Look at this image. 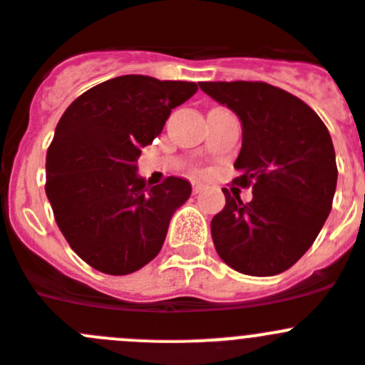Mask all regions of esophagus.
<instances>
[{
    "label": "esophagus",
    "instance_id": "34e87169",
    "mask_svg": "<svg viewBox=\"0 0 365 365\" xmlns=\"http://www.w3.org/2000/svg\"><path fill=\"white\" fill-rule=\"evenodd\" d=\"M202 190H205V185H199V182H193V186H192V192H193V193H200V192H202Z\"/></svg>",
    "mask_w": 365,
    "mask_h": 365
}]
</instances>
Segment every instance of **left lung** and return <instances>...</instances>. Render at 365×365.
I'll list each match as a JSON object with an SVG mask.
<instances>
[{
    "instance_id": "obj_1",
    "label": "left lung",
    "mask_w": 365,
    "mask_h": 365,
    "mask_svg": "<svg viewBox=\"0 0 365 365\" xmlns=\"http://www.w3.org/2000/svg\"><path fill=\"white\" fill-rule=\"evenodd\" d=\"M242 123L233 185L252 188L242 202L222 190L226 205L212 219L220 259L244 275H279L312 248L333 206V141L315 110L262 81L200 83Z\"/></svg>"
}]
</instances>
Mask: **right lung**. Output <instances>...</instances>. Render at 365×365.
<instances>
[{
    "label": "right lung",
    "instance_id": "right-lung-1",
    "mask_svg": "<svg viewBox=\"0 0 365 365\" xmlns=\"http://www.w3.org/2000/svg\"><path fill=\"white\" fill-rule=\"evenodd\" d=\"M195 83L119 76L81 93L59 119L46 152L45 192L70 248L106 275H128L155 259L173 212L192 193L166 177L148 188L137 177L143 146Z\"/></svg>",
    "mask_w": 365,
    "mask_h": 365
}]
</instances>
